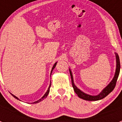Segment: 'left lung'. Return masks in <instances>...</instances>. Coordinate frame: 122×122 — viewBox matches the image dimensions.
Wrapping results in <instances>:
<instances>
[{
  "label": "left lung",
  "instance_id": "1",
  "mask_svg": "<svg viewBox=\"0 0 122 122\" xmlns=\"http://www.w3.org/2000/svg\"><path fill=\"white\" fill-rule=\"evenodd\" d=\"M116 55V71L114 76L112 80L110 81L109 83L103 90L99 93V94L96 96H92L90 94H86V93H84L82 92L81 90H80L77 86H76L74 83V79H73V76H72V72H71L70 68H69V71H70V76H71V82H72V87L74 88V90L76 92V94H77L78 97L81 99L85 100H88V101H97L99 100L103 99L105 97H106L109 93H111L116 86V84L117 80L118 77H119V72H120V60H119V56L118 54L117 53H114Z\"/></svg>",
  "mask_w": 122,
  "mask_h": 122
}]
</instances>
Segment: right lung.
I'll return each mask as SVG.
<instances>
[{
	"instance_id": "obj_1",
	"label": "right lung",
	"mask_w": 122,
	"mask_h": 122,
	"mask_svg": "<svg viewBox=\"0 0 122 122\" xmlns=\"http://www.w3.org/2000/svg\"><path fill=\"white\" fill-rule=\"evenodd\" d=\"M56 63H57V62H55V63L54 64V66H53V67H52V70H51V74H50V77H51V74H52V71H53V70H54V68H55V66H56ZM51 83H50V86H49V87H48V90L46 91V93H45V94H44V95L40 99H39V100H38L36 101V102H33V103H31V104H35V103H39V102H41V101H42L43 100H44V99H45V98L46 97H47V96L48 95V94H49V92H50V87H51ZM10 94H12V96L13 97H15V99H16L19 100L21 101V100H20V99H18V98L16 96H15V95H13V94H12V93H10Z\"/></svg>"
}]
</instances>
